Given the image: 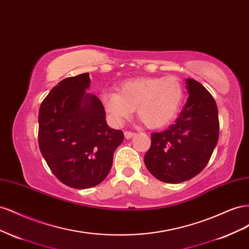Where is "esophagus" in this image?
<instances>
[{
	"mask_svg": "<svg viewBox=\"0 0 249 249\" xmlns=\"http://www.w3.org/2000/svg\"><path fill=\"white\" fill-rule=\"evenodd\" d=\"M135 135H136V133H134V132H130V131L124 132V137H125L126 139H130V138L134 137Z\"/></svg>",
	"mask_w": 249,
	"mask_h": 249,
	"instance_id": "esophagus-1",
	"label": "esophagus"
}]
</instances>
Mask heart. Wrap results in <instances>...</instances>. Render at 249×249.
<instances>
[{
	"label": "heart",
	"instance_id": "obj_1",
	"mask_svg": "<svg viewBox=\"0 0 249 249\" xmlns=\"http://www.w3.org/2000/svg\"><path fill=\"white\" fill-rule=\"evenodd\" d=\"M183 96V86L176 77H142L122 83L118 92H104L101 100L116 124L130 118L136 109L138 118L147 127L160 129L177 116Z\"/></svg>",
	"mask_w": 249,
	"mask_h": 249
}]
</instances>
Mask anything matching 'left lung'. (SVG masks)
<instances>
[{
    "instance_id": "8db88e82",
    "label": "left lung",
    "mask_w": 249,
    "mask_h": 249,
    "mask_svg": "<svg viewBox=\"0 0 249 249\" xmlns=\"http://www.w3.org/2000/svg\"><path fill=\"white\" fill-rule=\"evenodd\" d=\"M188 96L176 123L152 133L144 156L148 171L164 183H182L207 166L219 136L218 110L213 96L200 83L186 79Z\"/></svg>"
}]
</instances>
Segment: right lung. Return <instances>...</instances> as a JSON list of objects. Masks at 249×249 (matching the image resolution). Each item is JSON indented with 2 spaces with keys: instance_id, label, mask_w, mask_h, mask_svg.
I'll return each instance as SVG.
<instances>
[{
  "instance_id": "right-lung-1",
  "label": "right lung",
  "mask_w": 249,
  "mask_h": 249,
  "mask_svg": "<svg viewBox=\"0 0 249 249\" xmlns=\"http://www.w3.org/2000/svg\"><path fill=\"white\" fill-rule=\"evenodd\" d=\"M89 72L62 80L40 105L38 143L52 172L66 186L87 189L102 183L124 133L107 124Z\"/></svg>"
}]
</instances>
